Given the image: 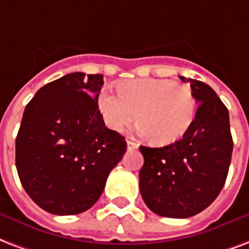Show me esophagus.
Masks as SVG:
<instances>
[{
  "label": "esophagus",
  "mask_w": 249,
  "mask_h": 249,
  "mask_svg": "<svg viewBox=\"0 0 249 249\" xmlns=\"http://www.w3.org/2000/svg\"><path fill=\"white\" fill-rule=\"evenodd\" d=\"M126 147H128V150L138 149V143L137 142H133L130 141V140H128V141H126Z\"/></svg>",
  "instance_id": "1"
}]
</instances>
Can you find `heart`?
<instances>
[{
	"label": "heart",
	"instance_id": "heart-1",
	"mask_svg": "<svg viewBox=\"0 0 249 249\" xmlns=\"http://www.w3.org/2000/svg\"><path fill=\"white\" fill-rule=\"evenodd\" d=\"M117 90L119 94L102 91L98 99L104 123L112 130L121 132L138 119L141 137L167 145L183 137L196 116V100L184 83L140 78L121 82Z\"/></svg>",
	"mask_w": 249,
	"mask_h": 249
}]
</instances>
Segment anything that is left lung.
<instances>
[{"mask_svg":"<svg viewBox=\"0 0 249 249\" xmlns=\"http://www.w3.org/2000/svg\"><path fill=\"white\" fill-rule=\"evenodd\" d=\"M188 82L198 103L189 130L163 147L140 146L145 159L140 171L142 198L162 217L189 218L205 210L222 191L231 162L227 108L209 85Z\"/></svg>","mask_w":249,"mask_h":249,"instance_id":"obj_1","label":"left lung"}]
</instances>
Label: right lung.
Masks as SVG:
<instances>
[{"label":"right lung","instance_id":"1","mask_svg":"<svg viewBox=\"0 0 249 249\" xmlns=\"http://www.w3.org/2000/svg\"><path fill=\"white\" fill-rule=\"evenodd\" d=\"M103 83L102 74H66L24 108L15 164L24 191L48 213L90 209L126 151L125 138L106 126L98 107Z\"/></svg>","mask_w":249,"mask_h":249}]
</instances>
